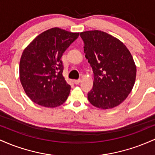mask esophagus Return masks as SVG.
Returning a JSON list of instances; mask_svg holds the SVG:
<instances>
[{
    "label": "esophagus",
    "mask_w": 155,
    "mask_h": 155,
    "mask_svg": "<svg viewBox=\"0 0 155 155\" xmlns=\"http://www.w3.org/2000/svg\"><path fill=\"white\" fill-rule=\"evenodd\" d=\"M74 84H79L81 82V79H76V80H74Z\"/></svg>",
    "instance_id": "obj_1"
}]
</instances>
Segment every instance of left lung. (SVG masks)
Instances as JSON below:
<instances>
[{"label":"left lung","mask_w":155,"mask_h":155,"mask_svg":"<svg viewBox=\"0 0 155 155\" xmlns=\"http://www.w3.org/2000/svg\"><path fill=\"white\" fill-rule=\"evenodd\" d=\"M80 36L94 73L93 87L87 94L89 101L101 109L116 107L127 98L136 81L133 56L120 40L104 31L81 32Z\"/></svg>","instance_id":"8db88e82"}]
</instances>
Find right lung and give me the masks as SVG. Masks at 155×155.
<instances>
[{
    "label": "right lung",
    "instance_id": "right-lung-1",
    "mask_svg": "<svg viewBox=\"0 0 155 155\" xmlns=\"http://www.w3.org/2000/svg\"><path fill=\"white\" fill-rule=\"evenodd\" d=\"M79 33L53 28L37 35L23 51L19 79L26 95L35 104L47 108L67 100L71 86L63 76L61 58Z\"/></svg>",
    "mask_w": 155,
    "mask_h": 155
}]
</instances>
